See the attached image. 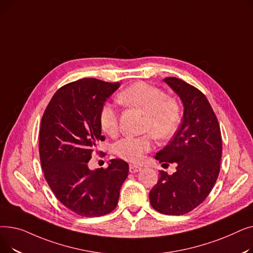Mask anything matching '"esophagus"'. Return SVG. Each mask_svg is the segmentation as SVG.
Instances as JSON below:
<instances>
[{
    "instance_id": "1",
    "label": "esophagus",
    "mask_w": 253,
    "mask_h": 253,
    "mask_svg": "<svg viewBox=\"0 0 253 253\" xmlns=\"http://www.w3.org/2000/svg\"><path fill=\"white\" fill-rule=\"evenodd\" d=\"M140 170H141V167L138 166V165L131 164V165L129 166V171L131 172V173H136V172H138V171H140Z\"/></svg>"
}]
</instances>
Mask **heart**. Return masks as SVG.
Returning <instances> with one entry per match:
<instances>
[{
    "label": "heart",
    "mask_w": 253,
    "mask_h": 253,
    "mask_svg": "<svg viewBox=\"0 0 253 253\" xmlns=\"http://www.w3.org/2000/svg\"><path fill=\"white\" fill-rule=\"evenodd\" d=\"M120 103L139 110L145 115L144 131L151 132L157 139H167L173 135L181 119L179 104L155 86L138 82L129 86L118 95ZM102 130L111 136L119 131V114L116 106L105 104L100 112ZM153 147L151 135L127 136L114 147L115 154L131 162L140 161L144 153Z\"/></svg>",
    "instance_id": "obj_1"
}]
</instances>
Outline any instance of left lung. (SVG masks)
Instances as JSON below:
<instances>
[{"instance_id":"obj_1","label":"left lung","mask_w":253,"mask_h":253,"mask_svg":"<svg viewBox=\"0 0 253 253\" xmlns=\"http://www.w3.org/2000/svg\"><path fill=\"white\" fill-rule=\"evenodd\" d=\"M163 81L180 98L183 115L173 138L155 156L163 165L175 163L176 171H160L150 202L160 213L182 215L200 205L213 188L220 169L221 134L217 118L200 90L173 77Z\"/></svg>"}]
</instances>
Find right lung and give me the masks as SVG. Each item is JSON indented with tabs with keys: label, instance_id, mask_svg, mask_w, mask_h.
Returning a JSON list of instances; mask_svg holds the SVG:
<instances>
[{
	"label": "right lung",
	"instance_id": "add662e5",
	"mask_svg": "<svg viewBox=\"0 0 253 253\" xmlns=\"http://www.w3.org/2000/svg\"><path fill=\"white\" fill-rule=\"evenodd\" d=\"M120 87L86 78L62 86L42 118L39 152L45 179L53 194L75 213L94 217L112 212L129 166L113 159L108 168L91 170L88 162L101 135L100 112Z\"/></svg>",
	"mask_w": 253,
	"mask_h": 253
}]
</instances>
